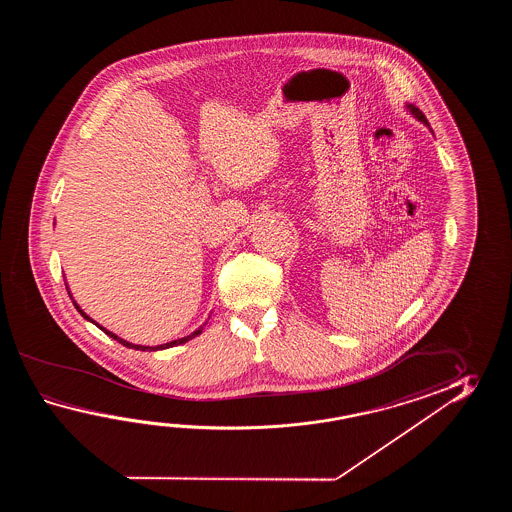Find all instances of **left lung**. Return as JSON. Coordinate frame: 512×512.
I'll list each match as a JSON object with an SVG mask.
<instances>
[{"label": "left lung", "instance_id": "8db88e82", "mask_svg": "<svg viewBox=\"0 0 512 512\" xmlns=\"http://www.w3.org/2000/svg\"><path fill=\"white\" fill-rule=\"evenodd\" d=\"M408 108L412 109V113H414L415 117L419 120H423L425 124H428V120H426L425 115H423V111H419V109L414 108V106H408Z\"/></svg>", "mask_w": 512, "mask_h": 512}]
</instances>
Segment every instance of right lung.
Here are the masks:
<instances>
[{
    "mask_svg": "<svg viewBox=\"0 0 512 512\" xmlns=\"http://www.w3.org/2000/svg\"><path fill=\"white\" fill-rule=\"evenodd\" d=\"M75 307H77L78 313H80V315L84 316V318H87V320H91V318H89V316H87L86 313H84V311H82V309H80V307H78L77 304H75ZM91 322H93V320H91ZM100 329H102V331H104L106 335H109V337L115 338V340H119L122 346H126V348L141 349V351H157V349L174 348V346H179V344H185V342H188L190 338H194L197 337V335H201V331H203V327H199L197 331H194V333H192V335H188V337L179 338V340H172V342H168V344H163V346H155V348H150V346H135V344H130V342L122 340V338L117 337V335H113L111 331H108V329H104V327H100Z\"/></svg>",
    "mask_w": 512,
    "mask_h": 512,
    "instance_id": "obj_1",
    "label": "right lung"
}]
</instances>
